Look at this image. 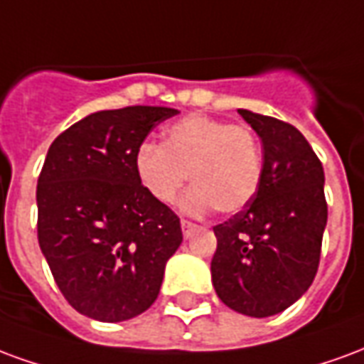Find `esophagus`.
Wrapping results in <instances>:
<instances>
[{"label":"esophagus","mask_w":364,"mask_h":364,"mask_svg":"<svg viewBox=\"0 0 364 364\" xmlns=\"http://www.w3.org/2000/svg\"><path fill=\"white\" fill-rule=\"evenodd\" d=\"M181 230H183V236L191 237L193 236V232L197 230V224H193L191 220H181Z\"/></svg>","instance_id":"esophagus-1"}]
</instances>
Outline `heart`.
<instances>
[{"label": "heart", "mask_w": 364, "mask_h": 364, "mask_svg": "<svg viewBox=\"0 0 364 364\" xmlns=\"http://www.w3.org/2000/svg\"><path fill=\"white\" fill-rule=\"evenodd\" d=\"M134 171L159 205H171L191 179L195 187L183 200L185 210L236 214L259 189L263 151L259 138L245 124L187 114L164 130L161 146H138Z\"/></svg>", "instance_id": "obj_1"}]
</instances>
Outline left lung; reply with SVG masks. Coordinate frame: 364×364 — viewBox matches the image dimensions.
<instances>
[{"instance_id": "8db88e82", "label": "left lung", "mask_w": 364, "mask_h": 364, "mask_svg": "<svg viewBox=\"0 0 364 364\" xmlns=\"http://www.w3.org/2000/svg\"><path fill=\"white\" fill-rule=\"evenodd\" d=\"M263 142V175L252 203L214 226L210 271L224 304L252 318L287 310L318 273L328 222L323 167L300 130L237 109Z\"/></svg>"}]
</instances>
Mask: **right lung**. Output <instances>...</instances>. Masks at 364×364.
<instances>
[{"instance_id":"obj_1","label":"right lung","mask_w":364,"mask_h":364,"mask_svg":"<svg viewBox=\"0 0 364 364\" xmlns=\"http://www.w3.org/2000/svg\"><path fill=\"white\" fill-rule=\"evenodd\" d=\"M167 107L99 111L50 144L36 185L38 245L72 308L99 321L146 312L183 242L179 216L142 189L134 154Z\"/></svg>"}]
</instances>
